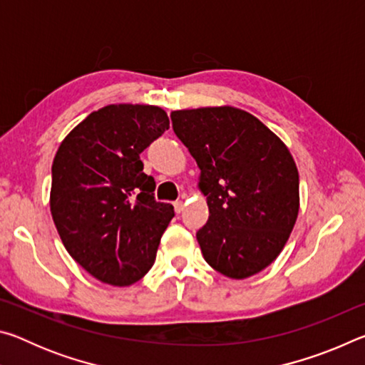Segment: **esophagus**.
Listing matches in <instances>:
<instances>
[{
    "label": "esophagus",
    "mask_w": 365,
    "mask_h": 365,
    "mask_svg": "<svg viewBox=\"0 0 365 365\" xmlns=\"http://www.w3.org/2000/svg\"><path fill=\"white\" fill-rule=\"evenodd\" d=\"M183 206H185V205H183V201H175V202H174V209H175V212H177V214H180V212L183 211Z\"/></svg>",
    "instance_id": "esophagus-1"
}]
</instances>
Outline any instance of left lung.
I'll use <instances>...</instances> for the list:
<instances>
[{"label": "left lung", "instance_id": "obj_1", "mask_svg": "<svg viewBox=\"0 0 365 365\" xmlns=\"http://www.w3.org/2000/svg\"><path fill=\"white\" fill-rule=\"evenodd\" d=\"M172 128L200 168L209 219L196 233L206 262L243 280L275 261L298 219L299 175L287 145L232 106L174 110Z\"/></svg>", "mask_w": 365, "mask_h": 365}]
</instances>
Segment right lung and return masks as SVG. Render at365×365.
Listing matches in <instances>:
<instances>
[{"instance_id": "right-lung-1", "label": "right lung", "mask_w": 365, "mask_h": 365, "mask_svg": "<svg viewBox=\"0 0 365 365\" xmlns=\"http://www.w3.org/2000/svg\"><path fill=\"white\" fill-rule=\"evenodd\" d=\"M169 128L164 109L109 104L59 145L49 207L69 255L103 283L128 287L153 267L174 206L154 200L140 154Z\"/></svg>"}]
</instances>
